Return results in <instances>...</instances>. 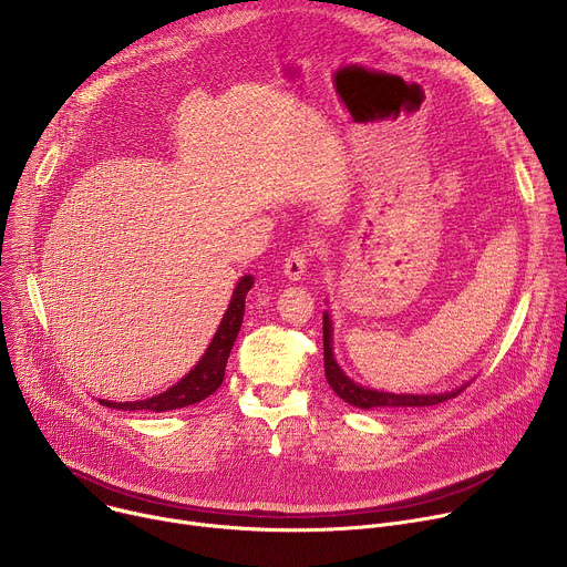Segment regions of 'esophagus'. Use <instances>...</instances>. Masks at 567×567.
<instances>
[{
	"label": "esophagus",
	"instance_id": "obj_1",
	"mask_svg": "<svg viewBox=\"0 0 567 567\" xmlns=\"http://www.w3.org/2000/svg\"><path fill=\"white\" fill-rule=\"evenodd\" d=\"M309 256L311 251L307 247H296L289 251V256L285 258V276L289 280H300V276L305 274L307 269V262H309Z\"/></svg>",
	"mask_w": 567,
	"mask_h": 567
}]
</instances>
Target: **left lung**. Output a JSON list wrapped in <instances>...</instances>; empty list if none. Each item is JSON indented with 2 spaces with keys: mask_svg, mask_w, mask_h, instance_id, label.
I'll return each instance as SVG.
<instances>
[{
  "mask_svg": "<svg viewBox=\"0 0 567 567\" xmlns=\"http://www.w3.org/2000/svg\"><path fill=\"white\" fill-rule=\"evenodd\" d=\"M322 361H326V377L330 388L348 401L350 406L357 409H415V406H437V403L457 396L466 385H460L451 392H440V394H394V392H381V390H370L359 383H354L337 363L334 352H332V320L330 313H322Z\"/></svg>",
  "mask_w": 567,
  "mask_h": 567,
  "instance_id": "left-lung-1",
  "label": "left lung"
}]
</instances>
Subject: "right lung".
Masks as SVG:
<instances>
[{
    "instance_id": "1",
    "label": "right lung",
    "mask_w": 567,
    "mask_h": 567,
    "mask_svg": "<svg viewBox=\"0 0 567 567\" xmlns=\"http://www.w3.org/2000/svg\"><path fill=\"white\" fill-rule=\"evenodd\" d=\"M254 287V276H241L233 296H230V305L219 322V328L210 341V346L206 348L204 357L199 359V363L173 388H168L166 392H161L156 396L150 399H141V401H105L99 399L103 406L107 409H116V411H147V413H166V411H177V409H186L193 406V403L206 399L208 394H213L221 381H224V370H226V361L228 354L233 350V343L237 339V332L241 328V318H245V298L249 293V289Z\"/></svg>"
}]
</instances>
